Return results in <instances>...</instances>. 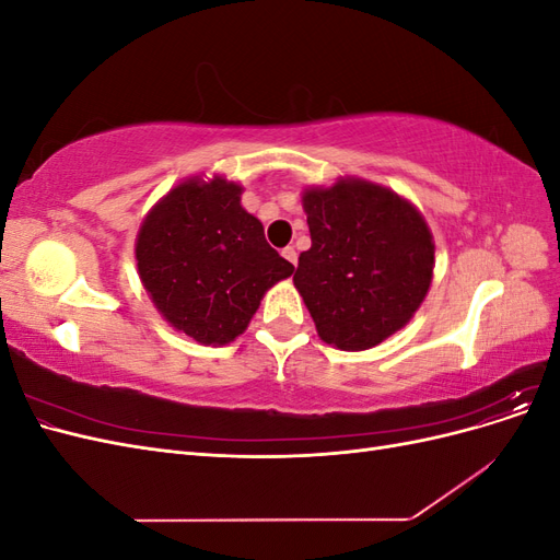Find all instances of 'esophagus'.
Instances as JSON below:
<instances>
[{
    "mask_svg": "<svg viewBox=\"0 0 560 560\" xmlns=\"http://www.w3.org/2000/svg\"><path fill=\"white\" fill-rule=\"evenodd\" d=\"M282 257H284L287 261H290L292 266H296V261H299V254H296L294 247H284V249H282Z\"/></svg>",
    "mask_w": 560,
    "mask_h": 560,
    "instance_id": "obj_1",
    "label": "esophagus"
}]
</instances>
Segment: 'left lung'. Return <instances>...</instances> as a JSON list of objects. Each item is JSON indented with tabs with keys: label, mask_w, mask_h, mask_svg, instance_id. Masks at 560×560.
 I'll use <instances>...</instances> for the list:
<instances>
[{
	"label": "left lung",
	"mask_w": 560,
	"mask_h": 560,
	"mask_svg": "<svg viewBox=\"0 0 560 560\" xmlns=\"http://www.w3.org/2000/svg\"><path fill=\"white\" fill-rule=\"evenodd\" d=\"M311 249L294 284L325 343L369 350L399 331L425 299L434 241L409 200L364 179L303 191Z\"/></svg>",
	"instance_id": "8db88e82"
}]
</instances>
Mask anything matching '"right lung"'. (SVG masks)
Wrapping results in <instances>:
<instances>
[{
    "instance_id": "1",
    "label": "right lung",
    "mask_w": 560,
    "mask_h": 560,
    "mask_svg": "<svg viewBox=\"0 0 560 560\" xmlns=\"http://www.w3.org/2000/svg\"><path fill=\"white\" fill-rule=\"evenodd\" d=\"M241 194V184L219 175L186 179L151 208L135 243L140 280L159 313L206 346L241 336L266 290L294 273Z\"/></svg>"
}]
</instances>
